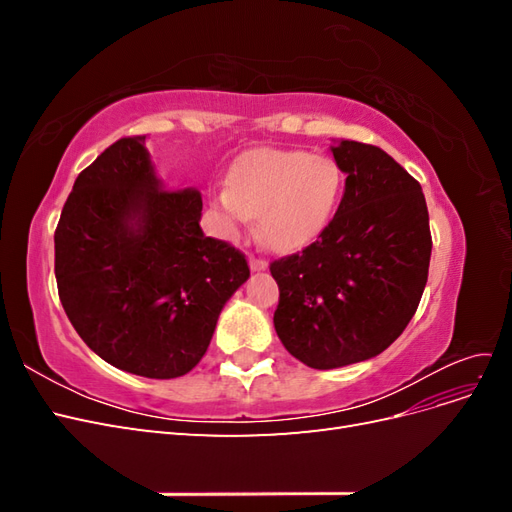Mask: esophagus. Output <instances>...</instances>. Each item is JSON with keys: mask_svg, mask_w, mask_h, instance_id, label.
Here are the masks:
<instances>
[{"mask_svg": "<svg viewBox=\"0 0 512 512\" xmlns=\"http://www.w3.org/2000/svg\"><path fill=\"white\" fill-rule=\"evenodd\" d=\"M269 267V262L265 258H250V269L252 271H265Z\"/></svg>", "mask_w": 512, "mask_h": 512, "instance_id": "1", "label": "esophagus"}]
</instances>
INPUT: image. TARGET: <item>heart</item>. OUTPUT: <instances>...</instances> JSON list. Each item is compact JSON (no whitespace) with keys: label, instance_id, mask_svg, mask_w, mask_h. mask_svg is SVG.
Returning a JSON list of instances; mask_svg holds the SVG:
<instances>
[{"label":"heart","instance_id":"obj_1","mask_svg":"<svg viewBox=\"0 0 512 512\" xmlns=\"http://www.w3.org/2000/svg\"><path fill=\"white\" fill-rule=\"evenodd\" d=\"M342 188V168L333 158L260 147L230 166L220 207L235 222L258 213L262 239L275 250H299L331 222Z\"/></svg>","mask_w":512,"mask_h":512}]
</instances>
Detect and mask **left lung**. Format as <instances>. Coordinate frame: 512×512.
<instances>
[{"instance_id":"left-lung-1","label":"left lung","mask_w":512,"mask_h":512,"mask_svg":"<svg viewBox=\"0 0 512 512\" xmlns=\"http://www.w3.org/2000/svg\"><path fill=\"white\" fill-rule=\"evenodd\" d=\"M331 151L346 173L333 220L303 252L271 262L277 337L314 369L389 348L423 297L431 258L421 183L380 147L342 141Z\"/></svg>"}]
</instances>
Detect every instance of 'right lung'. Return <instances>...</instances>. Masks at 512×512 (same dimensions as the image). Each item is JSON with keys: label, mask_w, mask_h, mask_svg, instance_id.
I'll return each instance as SVG.
<instances>
[{"label": "right lung", "mask_w": 512, "mask_h": 512, "mask_svg": "<svg viewBox=\"0 0 512 512\" xmlns=\"http://www.w3.org/2000/svg\"><path fill=\"white\" fill-rule=\"evenodd\" d=\"M147 136L119 138L76 177L55 230L61 305L83 342L128 374L170 380L203 359L245 256L200 228L203 196L170 192Z\"/></svg>", "instance_id": "add662e5"}]
</instances>
